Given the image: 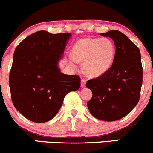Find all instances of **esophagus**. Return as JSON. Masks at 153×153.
Instances as JSON below:
<instances>
[{"mask_svg": "<svg viewBox=\"0 0 153 153\" xmlns=\"http://www.w3.org/2000/svg\"><path fill=\"white\" fill-rule=\"evenodd\" d=\"M86 86V79H84V78H82L81 79V86L82 88L85 87Z\"/></svg>", "mask_w": 153, "mask_h": 153, "instance_id": "34e87169", "label": "esophagus"}]
</instances>
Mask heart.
I'll return each mask as SVG.
<instances>
[{"mask_svg":"<svg viewBox=\"0 0 153 153\" xmlns=\"http://www.w3.org/2000/svg\"><path fill=\"white\" fill-rule=\"evenodd\" d=\"M115 46L109 38L86 37L78 40L72 49L69 62H84V70L88 76L98 77L106 73L113 64Z\"/></svg>","mask_w":153,"mask_h":153,"instance_id":"heart-1","label":"heart"}]
</instances>
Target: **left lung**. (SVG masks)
<instances>
[{
  "mask_svg": "<svg viewBox=\"0 0 153 153\" xmlns=\"http://www.w3.org/2000/svg\"><path fill=\"white\" fill-rule=\"evenodd\" d=\"M101 35L114 41L115 58L106 73L86 82L92 92L87 107L95 118L114 121L128 115L139 101L143 81L141 53L120 31L110 30Z\"/></svg>",
  "mask_w": 153,
  "mask_h": 153,
  "instance_id": "obj_1",
  "label": "left lung"
}]
</instances>
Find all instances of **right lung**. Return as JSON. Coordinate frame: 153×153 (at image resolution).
I'll return each instance as SVG.
<instances>
[{
	"mask_svg": "<svg viewBox=\"0 0 153 153\" xmlns=\"http://www.w3.org/2000/svg\"><path fill=\"white\" fill-rule=\"evenodd\" d=\"M70 36L38 31L15 48L9 79L11 98L15 109L33 122L52 119L66 95L80 88V77L62 73L58 65Z\"/></svg>",
	"mask_w": 153,
	"mask_h": 153,
	"instance_id": "1",
	"label": "right lung"
}]
</instances>
